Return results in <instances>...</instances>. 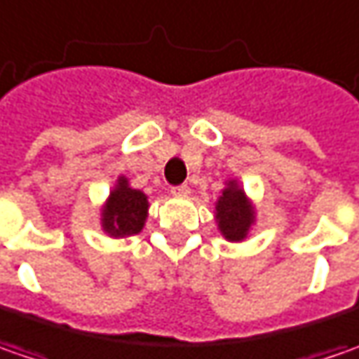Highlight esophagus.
Returning a JSON list of instances; mask_svg holds the SVG:
<instances>
[{
    "instance_id": "obj_1",
    "label": "esophagus",
    "mask_w": 359,
    "mask_h": 359,
    "mask_svg": "<svg viewBox=\"0 0 359 359\" xmlns=\"http://www.w3.org/2000/svg\"><path fill=\"white\" fill-rule=\"evenodd\" d=\"M170 193L175 196H187L191 193V187H189V184H177V187L170 189Z\"/></svg>"
}]
</instances>
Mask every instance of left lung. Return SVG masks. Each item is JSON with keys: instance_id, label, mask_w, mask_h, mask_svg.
Here are the masks:
<instances>
[{"instance_id": "left-lung-1", "label": "left lung", "mask_w": 359, "mask_h": 359, "mask_svg": "<svg viewBox=\"0 0 359 359\" xmlns=\"http://www.w3.org/2000/svg\"><path fill=\"white\" fill-rule=\"evenodd\" d=\"M217 221L229 241H243L247 237V231L253 223V207L235 180H229L223 195L217 201Z\"/></svg>"}]
</instances>
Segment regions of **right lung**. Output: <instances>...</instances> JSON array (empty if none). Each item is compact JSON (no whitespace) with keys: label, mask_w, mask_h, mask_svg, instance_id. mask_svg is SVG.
<instances>
[{"label":"right lung","mask_w":359,"mask_h":359,"mask_svg":"<svg viewBox=\"0 0 359 359\" xmlns=\"http://www.w3.org/2000/svg\"><path fill=\"white\" fill-rule=\"evenodd\" d=\"M149 201L147 195L130 189L124 177L118 179L116 189L110 193V198L102 210V226L110 237L136 235L147 221Z\"/></svg>","instance_id":"add662e5"}]
</instances>
